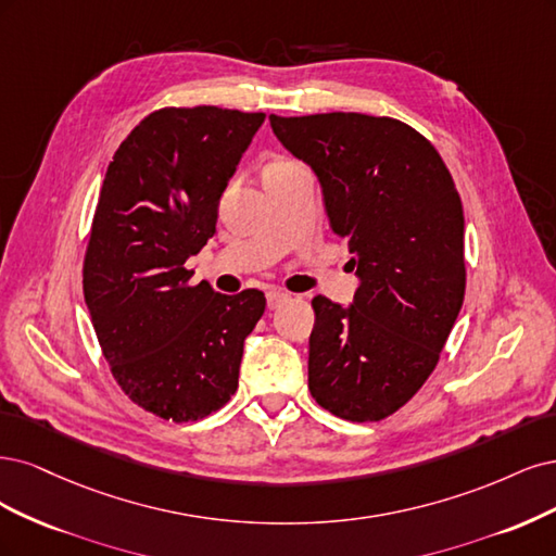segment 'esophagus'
I'll return each mask as SVG.
<instances>
[{
	"mask_svg": "<svg viewBox=\"0 0 556 556\" xmlns=\"http://www.w3.org/2000/svg\"><path fill=\"white\" fill-rule=\"evenodd\" d=\"M291 300V295L286 293V291H267V309H277V307H281L283 302H289Z\"/></svg>",
	"mask_w": 556,
	"mask_h": 556,
	"instance_id": "34e87169",
	"label": "esophagus"
}]
</instances>
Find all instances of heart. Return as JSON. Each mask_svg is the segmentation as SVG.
Instances as JSON below:
<instances>
[{"label": "heart", "mask_w": 556, "mask_h": 556, "mask_svg": "<svg viewBox=\"0 0 556 556\" xmlns=\"http://www.w3.org/2000/svg\"><path fill=\"white\" fill-rule=\"evenodd\" d=\"M289 166H293V161H286V159H275V161H270V164H267L265 173L281 170V168H289Z\"/></svg>", "instance_id": "obj_1"}]
</instances>
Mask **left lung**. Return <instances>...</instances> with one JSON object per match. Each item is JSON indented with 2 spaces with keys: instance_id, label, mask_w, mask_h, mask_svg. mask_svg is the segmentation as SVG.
<instances>
[{
  "instance_id": "obj_1",
  "label": "left lung",
  "mask_w": 556,
  "mask_h": 556,
  "mask_svg": "<svg viewBox=\"0 0 556 556\" xmlns=\"http://www.w3.org/2000/svg\"><path fill=\"white\" fill-rule=\"evenodd\" d=\"M270 127L316 173L361 279L349 307L312 300L309 392L337 418L383 420L434 371L462 309L459 193L432 142L400 119L270 115Z\"/></svg>"
}]
</instances>
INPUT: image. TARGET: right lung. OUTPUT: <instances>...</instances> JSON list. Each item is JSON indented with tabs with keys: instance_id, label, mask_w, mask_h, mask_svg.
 I'll use <instances>...</instances> for the list:
<instances>
[{
	"instance_id": "1",
	"label": "right lung",
	"mask_w": 556,
	"mask_h": 556,
	"mask_svg": "<svg viewBox=\"0 0 556 556\" xmlns=\"http://www.w3.org/2000/svg\"><path fill=\"white\" fill-rule=\"evenodd\" d=\"M265 113L195 105L150 113L117 148L99 193L83 293L115 381L150 414L189 422L238 390L265 295L191 286L185 263L217 230L219 199Z\"/></svg>"
}]
</instances>
